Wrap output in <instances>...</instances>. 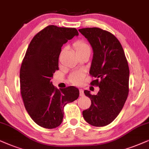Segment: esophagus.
Here are the masks:
<instances>
[{
  "mask_svg": "<svg viewBox=\"0 0 149 149\" xmlns=\"http://www.w3.org/2000/svg\"><path fill=\"white\" fill-rule=\"evenodd\" d=\"M79 91H80V97H82L84 95V91L82 89V88H80V90H79Z\"/></svg>",
  "mask_w": 149,
  "mask_h": 149,
  "instance_id": "1",
  "label": "esophagus"
}]
</instances>
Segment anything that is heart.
Masks as SVG:
<instances>
[{"instance_id": "1", "label": "heart", "mask_w": 149, "mask_h": 149, "mask_svg": "<svg viewBox=\"0 0 149 149\" xmlns=\"http://www.w3.org/2000/svg\"><path fill=\"white\" fill-rule=\"evenodd\" d=\"M75 48H76V51L77 53L78 52H80V51L89 49V47L85 42H83V41H78V42L75 43ZM82 73L81 72H79V71H75V72L72 73L70 75V80L73 83L76 84H80L81 81H82Z\"/></svg>"}]
</instances>
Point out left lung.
I'll return each instance as SVG.
<instances>
[{"mask_svg":"<svg viewBox=\"0 0 149 149\" xmlns=\"http://www.w3.org/2000/svg\"><path fill=\"white\" fill-rule=\"evenodd\" d=\"M78 31L87 39L93 49L89 73L95 80L91 84L100 88L96 95L84 90L91 104L82 111V115L89 125L104 127L116 119L127 100L129 65L121 44L112 33L97 27L82 28Z\"/></svg>","mask_w":149,"mask_h":149,"instance_id":"8db88e82","label":"left lung"}]
</instances>
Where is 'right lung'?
<instances>
[{"label":"right lung","instance_id":"1","mask_svg":"<svg viewBox=\"0 0 149 149\" xmlns=\"http://www.w3.org/2000/svg\"><path fill=\"white\" fill-rule=\"evenodd\" d=\"M78 36L75 28L49 25L29 43L20 71V93L24 107L38 125L54 129L63 122V108L79 97L73 86L61 90L51 79L58 70V58L64 44Z\"/></svg>","mask_w":149,"mask_h":149}]
</instances>
